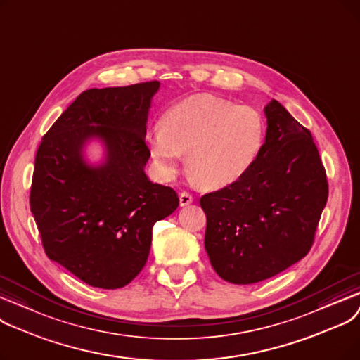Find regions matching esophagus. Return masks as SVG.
Returning a JSON list of instances; mask_svg holds the SVG:
<instances>
[{"mask_svg": "<svg viewBox=\"0 0 360 360\" xmlns=\"http://www.w3.org/2000/svg\"><path fill=\"white\" fill-rule=\"evenodd\" d=\"M179 199H180V207H187V205L193 202V196L189 195L187 192H181Z\"/></svg>", "mask_w": 360, "mask_h": 360, "instance_id": "esophagus-1", "label": "esophagus"}]
</instances>
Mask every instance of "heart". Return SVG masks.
<instances>
[{"label":"heart","instance_id":"1","mask_svg":"<svg viewBox=\"0 0 360 360\" xmlns=\"http://www.w3.org/2000/svg\"><path fill=\"white\" fill-rule=\"evenodd\" d=\"M265 142L262 114L250 105L210 94L171 107L162 126L152 127L146 143L160 174L173 179L183 161L191 179L208 191L242 180L258 161Z\"/></svg>","mask_w":360,"mask_h":360}]
</instances>
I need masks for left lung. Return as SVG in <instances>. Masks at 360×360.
I'll list each match as a JSON object with an SVG mask.
<instances>
[{"label":"left lung","mask_w":360,"mask_h":360,"mask_svg":"<svg viewBox=\"0 0 360 360\" xmlns=\"http://www.w3.org/2000/svg\"><path fill=\"white\" fill-rule=\"evenodd\" d=\"M264 112L258 161L242 180L200 198L205 249L218 276L234 284L259 283L304 258L328 198L311 131L276 99Z\"/></svg>","instance_id":"1"}]
</instances>
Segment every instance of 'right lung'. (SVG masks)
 I'll list each match as a JSON object with an SVG mask.
<instances>
[{
  "label": "right lung",
  "mask_w": 360,
  "mask_h": 360,
  "mask_svg": "<svg viewBox=\"0 0 360 360\" xmlns=\"http://www.w3.org/2000/svg\"><path fill=\"white\" fill-rule=\"evenodd\" d=\"M160 82L82 92L39 145L30 211L45 253L98 288L129 284L145 266L157 221L179 207L177 193L145 173L152 98ZM95 140L103 158L86 155Z\"/></svg>",
  "instance_id": "add662e5"
}]
</instances>
